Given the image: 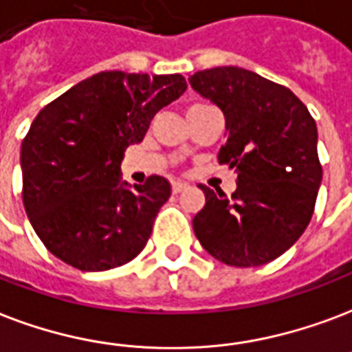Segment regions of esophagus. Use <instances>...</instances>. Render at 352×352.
Instances as JSON below:
<instances>
[{
  "label": "esophagus",
  "mask_w": 352,
  "mask_h": 352,
  "mask_svg": "<svg viewBox=\"0 0 352 352\" xmlns=\"http://www.w3.org/2000/svg\"><path fill=\"white\" fill-rule=\"evenodd\" d=\"M184 188H186V184H184V182L175 181L173 184H171V192H173V194H181Z\"/></svg>",
  "instance_id": "1"
}]
</instances>
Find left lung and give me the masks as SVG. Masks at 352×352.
I'll use <instances>...</instances> for the list:
<instances>
[{
    "instance_id": "1",
    "label": "left lung",
    "mask_w": 352,
    "mask_h": 352,
    "mask_svg": "<svg viewBox=\"0 0 352 352\" xmlns=\"http://www.w3.org/2000/svg\"><path fill=\"white\" fill-rule=\"evenodd\" d=\"M188 80L223 111L227 140L218 160L238 173L230 197L199 184L205 206L192 221L195 236L227 265L267 264L312 219L323 177L316 122L289 88L249 69L221 66Z\"/></svg>"
}]
</instances>
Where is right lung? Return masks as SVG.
I'll use <instances>...</instances> for the list:
<instances>
[{
  "mask_svg": "<svg viewBox=\"0 0 352 352\" xmlns=\"http://www.w3.org/2000/svg\"><path fill=\"white\" fill-rule=\"evenodd\" d=\"M184 90L179 74L101 72L36 114L21 142V199L50 253L80 272L120 267L140 254L171 184L151 175L129 188L120 166L155 114Z\"/></svg>",
  "mask_w": 352,
  "mask_h": 352,
  "instance_id": "obj_1",
  "label": "right lung"
}]
</instances>
